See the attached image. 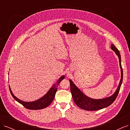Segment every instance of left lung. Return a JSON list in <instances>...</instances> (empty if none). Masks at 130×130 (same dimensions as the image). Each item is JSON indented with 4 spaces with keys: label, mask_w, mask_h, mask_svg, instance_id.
<instances>
[{
    "label": "left lung",
    "mask_w": 130,
    "mask_h": 130,
    "mask_svg": "<svg viewBox=\"0 0 130 130\" xmlns=\"http://www.w3.org/2000/svg\"><path fill=\"white\" fill-rule=\"evenodd\" d=\"M111 48L116 53L117 55L118 56L119 60V64L121 69V79L118 87L115 93L111 96L104 98L103 99H93L86 96L76 87L73 81L71 80H70L69 82L70 90H71V93L74 101L78 107L82 109L86 110V111H96V110H99L107 107L115 101L118 96L122 82H123V72L121 64V56L120 52L113 44H111Z\"/></svg>",
    "instance_id": "left-lung-1"
}]
</instances>
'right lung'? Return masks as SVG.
<instances>
[{
	"mask_svg": "<svg viewBox=\"0 0 130 130\" xmlns=\"http://www.w3.org/2000/svg\"><path fill=\"white\" fill-rule=\"evenodd\" d=\"M64 78V76H62L60 77V78L57 81L55 84H54L52 87L51 88L49 91L47 92L44 96H43L42 98H40L36 101H32V102H25L21 100H19L17 97H15L13 94L12 92L11 88L9 86L10 91L11 94L12 96L14 98V99L18 101L19 103L22 104L24 107L26 108L29 109H33V110H37V109H41L43 108H44L48 106L51 103H52L53 101L55 96L56 92L57 90V86L60 83L62 80H63Z\"/></svg>",
	"mask_w": 130,
	"mask_h": 130,
	"instance_id": "obj_1",
	"label": "right lung"
}]
</instances>
